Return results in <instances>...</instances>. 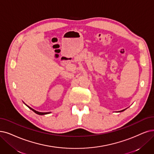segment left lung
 <instances>
[{
  "instance_id": "left-lung-1",
  "label": "left lung",
  "mask_w": 154,
  "mask_h": 154,
  "mask_svg": "<svg viewBox=\"0 0 154 154\" xmlns=\"http://www.w3.org/2000/svg\"><path fill=\"white\" fill-rule=\"evenodd\" d=\"M124 110H121V112H122V111H124Z\"/></svg>"
}]
</instances>
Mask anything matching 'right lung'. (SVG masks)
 Instances as JSON below:
<instances>
[{
    "instance_id": "1",
    "label": "right lung",
    "mask_w": 154,
    "mask_h": 154,
    "mask_svg": "<svg viewBox=\"0 0 154 154\" xmlns=\"http://www.w3.org/2000/svg\"><path fill=\"white\" fill-rule=\"evenodd\" d=\"M26 106H28L26 105ZM28 107L31 110H32L34 112H35L36 114H39V115H44V114H49V113H50V112H38V111H36V110L33 109L32 108L29 107V106H28Z\"/></svg>"
}]
</instances>
